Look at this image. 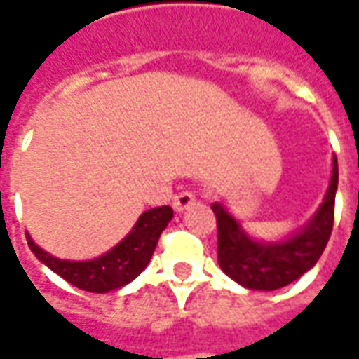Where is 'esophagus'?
Segmentation results:
<instances>
[{"instance_id":"34e87169","label":"esophagus","mask_w":359,"mask_h":359,"mask_svg":"<svg viewBox=\"0 0 359 359\" xmlns=\"http://www.w3.org/2000/svg\"><path fill=\"white\" fill-rule=\"evenodd\" d=\"M194 202L196 198L192 192H179V194L172 198V208H175V211H179L180 213V211L188 210Z\"/></svg>"}]
</instances>
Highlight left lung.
<instances>
[{
    "label": "left lung",
    "mask_w": 359,
    "mask_h": 359,
    "mask_svg": "<svg viewBox=\"0 0 359 359\" xmlns=\"http://www.w3.org/2000/svg\"><path fill=\"white\" fill-rule=\"evenodd\" d=\"M339 163L332 157L331 182L323 203L300 231L265 242L252 238L225 205L213 203L217 217V259L225 275L250 290H277L300 278L317 264L329 242L334 221Z\"/></svg>",
    "instance_id": "8db88e82"
}]
</instances>
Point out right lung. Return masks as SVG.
I'll return each mask as SVG.
<instances>
[{
	"instance_id": "1",
	"label": "right lung",
	"mask_w": 359,
	"mask_h": 359,
	"mask_svg": "<svg viewBox=\"0 0 359 359\" xmlns=\"http://www.w3.org/2000/svg\"><path fill=\"white\" fill-rule=\"evenodd\" d=\"M171 219L172 210L169 205L144 211L134 223L133 231L115 248L88 262L59 259L40 248L28 234L27 238L34 256L53 273H57L59 277L65 278L67 283L86 292L105 294L128 285L148 267L157 241Z\"/></svg>"
}]
</instances>
